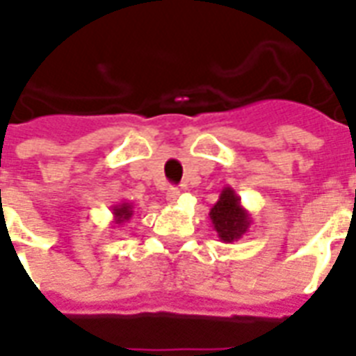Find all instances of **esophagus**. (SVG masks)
Instances as JSON below:
<instances>
[{"mask_svg":"<svg viewBox=\"0 0 356 356\" xmlns=\"http://www.w3.org/2000/svg\"><path fill=\"white\" fill-rule=\"evenodd\" d=\"M181 197V188H177V186H170L166 192V200L170 203H175Z\"/></svg>","mask_w":356,"mask_h":356,"instance_id":"1","label":"esophagus"}]
</instances>
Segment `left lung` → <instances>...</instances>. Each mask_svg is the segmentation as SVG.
Wrapping results in <instances>:
<instances>
[{
  "label": "left lung",
  "mask_w": 356,
  "mask_h": 356,
  "mask_svg": "<svg viewBox=\"0 0 356 356\" xmlns=\"http://www.w3.org/2000/svg\"><path fill=\"white\" fill-rule=\"evenodd\" d=\"M209 218L222 243L238 241L252 224L250 213L241 205V197L232 186L222 188L218 202L209 211Z\"/></svg>",
  "instance_id": "left-lung-1"
}]
</instances>
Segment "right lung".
<instances>
[{
  "mask_svg": "<svg viewBox=\"0 0 356 356\" xmlns=\"http://www.w3.org/2000/svg\"><path fill=\"white\" fill-rule=\"evenodd\" d=\"M113 227H123L134 216V205L129 202H121L112 207Z\"/></svg>",
  "mask_w": 356,
  "mask_h": 356,
  "instance_id": "right-lung-1",
  "label": "right lung"
}]
</instances>
